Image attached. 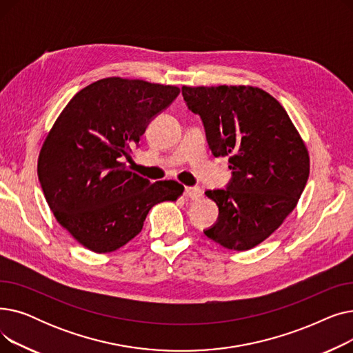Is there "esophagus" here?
I'll use <instances>...</instances> for the list:
<instances>
[{"instance_id":"1","label":"esophagus","mask_w":353,"mask_h":353,"mask_svg":"<svg viewBox=\"0 0 353 353\" xmlns=\"http://www.w3.org/2000/svg\"><path fill=\"white\" fill-rule=\"evenodd\" d=\"M201 190L199 188H186L184 189V196L190 200H197L201 197Z\"/></svg>"}]
</instances>
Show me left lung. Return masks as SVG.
Returning <instances> with one entry per match:
<instances>
[{
    "instance_id": "obj_1",
    "label": "left lung",
    "mask_w": 353,
    "mask_h": 353,
    "mask_svg": "<svg viewBox=\"0 0 353 353\" xmlns=\"http://www.w3.org/2000/svg\"><path fill=\"white\" fill-rule=\"evenodd\" d=\"M201 117L214 157L229 156L228 189L206 190L219 208L205 234L226 249L261 245L293 212L309 177L305 141L282 104L252 85L181 87Z\"/></svg>"
}]
</instances>
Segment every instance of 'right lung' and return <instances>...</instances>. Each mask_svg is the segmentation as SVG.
<instances>
[{"instance_id": "obj_1", "label": "right lung", "mask_w": 353, "mask_h": 353, "mask_svg": "<svg viewBox=\"0 0 353 353\" xmlns=\"http://www.w3.org/2000/svg\"><path fill=\"white\" fill-rule=\"evenodd\" d=\"M179 92L176 85L103 79L80 90L51 127L39 154V180L54 217L88 250L123 248L153 206L183 194L180 183H150L121 163Z\"/></svg>"}]
</instances>
